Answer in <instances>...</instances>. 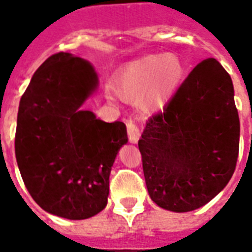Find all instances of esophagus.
Segmentation results:
<instances>
[{
  "label": "esophagus",
  "mask_w": 252,
  "mask_h": 252,
  "mask_svg": "<svg viewBox=\"0 0 252 252\" xmlns=\"http://www.w3.org/2000/svg\"><path fill=\"white\" fill-rule=\"evenodd\" d=\"M126 126H127V135L128 140L131 143H138L139 138H140V130H139L138 125H136L135 121L127 120L126 121Z\"/></svg>",
  "instance_id": "34e87169"
}]
</instances>
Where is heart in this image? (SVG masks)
Here are the masks:
<instances>
[{"label": "heart", "instance_id": "1", "mask_svg": "<svg viewBox=\"0 0 252 252\" xmlns=\"http://www.w3.org/2000/svg\"><path fill=\"white\" fill-rule=\"evenodd\" d=\"M183 78L182 62L170 53L136 58L114 75L112 87L121 98L138 101L146 112L162 109L174 96Z\"/></svg>", "mask_w": 252, "mask_h": 252}]
</instances>
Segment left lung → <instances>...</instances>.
I'll list each match as a JSON object with an SVG mask.
<instances>
[{
  "label": "left lung",
  "instance_id": "obj_1",
  "mask_svg": "<svg viewBox=\"0 0 252 252\" xmlns=\"http://www.w3.org/2000/svg\"><path fill=\"white\" fill-rule=\"evenodd\" d=\"M151 199L173 212L211 202L235 170L239 117L233 82L215 58L189 74L138 142Z\"/></svg>",
  "mask_w": 252,
  "mask_h": 252
}]
</instances>
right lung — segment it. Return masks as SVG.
<instances>
[{"label":"right lung","instance_id":"obj_1","mask_svg":"<svg viewBox=\"0 0 252 252\" xmlns=\"http://www.w3.org/2000/svg\"><path fill=\"white\" fill-rule=\"evenodd\" d=\"M97 83L90 62L60 52L36 70L19 102L15 156L24 185L44 211L69 220L105 208L110 170L127 143L124 122L82 108Z\"/></svg>","mask_w":252,"mask_h":252}]
</instances>
